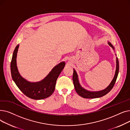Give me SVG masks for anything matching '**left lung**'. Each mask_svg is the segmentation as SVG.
<instances>
[{"label":"left lung","instance_id":"obj_1","mask_svg":"<svg viewBox=\"0 0 130 130\" xmlns=\"http://www.w3.org/2000/svg\"><path fill=\"white\" fill-rule=\"evenodd\" d=\"M108 44L110 45L113 50L114 51V47L112 45V44L109 42H107ZM116 55V54H115ZM119 71V63L118 57L116 58V70L114 76L111 81V83L109 85L105 88V89L101 90L100 91H88L84 88L79 83V81L78 79V75L77 72L74 69H73V80L74 85L75 89L77 93L80 96L82 97L85 99H95V98H99L104 96L107 94L109 92H110L113 87L115 83L117 80L118 74Z\"/></svg>","mask_w":130,"mask_h":130}]
</instances>
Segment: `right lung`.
Listing matches in <instances>:
<instances>
[{
  "label": "right lung",
  "mask_w": 130,
  "mask_h": 130,
  "mask_svg": "<svg viewBox=\"0 0 130 130\" xmlns=\"http://www.w3.org/2000/svg\"><path fill=\"white\" fill-rule=\"evenodd\" d=\"M19 46V45H17L13 51L10 64L13 80L19 90L27 97L34 100H42L48 98L54 92L57 79L65 65V61L60 62L54 67L42 80L31 82L23 77L18 71L16 58Z\"/></svg>",
  "instance_id": "obj_1"
}]
</instances>
